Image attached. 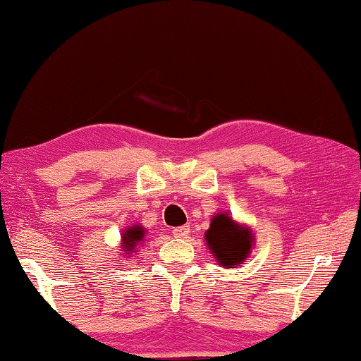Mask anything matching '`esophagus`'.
Wrapping results in <instances>:
<instances>
[{"label":"esophagus","mask_w":361,"mask_h":361,"mask_svg":"<svg viewBox=\"0 0 361 361\" xmlns=\"http://www.w3.org/2000/svg\"><path fill=\"white\" fill-rule=\"evenodd\" d=\"M188 234H190V227L188 226H179L173 229V235L176 238H185Z\"/></svg>","instance_id":"obj_1"}]
</instances>
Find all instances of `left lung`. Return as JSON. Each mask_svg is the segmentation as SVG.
Returning <instances> with one entry per match:
<instances>
[{"label":"left lung","mask_w":361,"mask_h":361,"mask_svg":"<svg viewBox=\"0 0 361 361\" xmlns=\"http://www.w3.org/2000/svg\"><path fill=\"white\" fill-rule=\"evenodd\" d=\"M204 240L221 266H240L250 255L253 232L250 227L237 224L226 213L216 214L204 234Z\"/></svg>","instance_id":"8db88e82"}]
</instances>
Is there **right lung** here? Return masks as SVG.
<instances>
[{
	"mask_svg": "<svg viewBox=\"0 0 361 361\" xmlns=\"http://www.w3.org/2000/svg\"><path fill=\"white\" fill-rule=\"evenodd\" d=\"M145 229L142 226H132L127 227V229L123 232V250L126 253H129L134 250V248L143 240L145 237Z\"/></svg>",
	"mask_w": 361,
	"mask_h": 361,
	"instance_id": "1",
	"label": "right lung"
}]
</instances>
